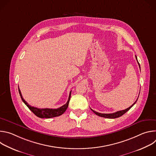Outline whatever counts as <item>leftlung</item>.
Masks as SVG:
<instances>
[{"mask_svg":"<svg viewBox=\"0 0 156 156\" xmlns=\"http://www.w3.org/2000/svg\"><path fill=\"white\" fill-rule=\"evenodd\" d=\"M135 57H136V60H137V62H138V65H139L140 69V63H139V62H138V61L136 55H135ZM140 70H141V69H140ZM138 99H136V101L134 103H133L129 107H128V108H126V109H125V110H123L118 111V112H116L112 113V114H101V113H99V112H96V111L93 110L91 109V110L93 111V112L95 114H96L97 115H98V116H99V117H104V118H107V119H116V118H118V117H121V116L123 115L124 114H125V113L127 112V111H128L133 105H134L136 104V102Z\"/></svg>","mask_w":156,"mask_h":156,"instance_id":"obj_1","label":"left lung"}]
</instances>
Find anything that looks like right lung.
Wrapping results in <instances>:
<instances>
[{"mask_svg":"<svg viewBox=\"0 0 156 156\" xmlns=\"http://www.w3.org/2000/svg\"><path fill=\"white\" fill-rule=\"evenodd\" d=\"M18 91H19V94L20 95V97L21 98V100L23 101V102L25 104V105L29 108V109L31 111V112L36 115L37 117H39V118H42V119H50V118H53V117H58L60 116L61 115H62L67 108L68 106H69V101L70 100V97H71V93L72 91L69 94V99L67 102H66L65 104H64L63 105H62V107L58 108H38L37 107H32L31 105H29L27 101L23 99V98L22 97L21 91L19 89L18 87Z\"/></svg>","mask_w":156,"mask_h":156,"instance_id":"add662e5","label":"right lung"}]
</instances>
